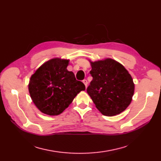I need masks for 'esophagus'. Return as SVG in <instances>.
<instances>
[{"label": "esophagus", "mask_w": 161, "mask_h": 161, "mask_svg": "<svg viewBox=\"0 0 161 161\" xmlns=\"http://www.w3.org/2000/svg\"><path fill=\"white\" fill-rule=\"evenodd\" d=\"M82 82H83V83L85 84V87L86 88V87H87V85H88V82H87V80H86V79H84L83 80H82Z\"/></svg>", "instance_id": "esophagus-1"}]
</instances>
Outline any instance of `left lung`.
Listing matches in <instances>:
<instances>
[{
    "mask_svg": "<svg viewBox=\"0 0 161 161\" xmlns=\"http://www.w3.org/2000/svg\"><path fill=\"white\" fill-rule=\"evenodd\" d=\"M91 64L92 80L86 91L96 108L106 116L121 114L132 99V78L124 66L109 58Z\"/></svg>",
    "mask_w": 161,
    "mask_h": 161,
    "instance_id": "1",
    "label": "left lung"
}]
</instances>
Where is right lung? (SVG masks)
I'll list each match as a JSON object with an SVG mask.
<instances>
[{
  "instance_id": "add662e5",
  "label": "right lung",
  "mask_w": 161,
  "mask_h": 161,
  "mask_svg": "<svg viewBox=\"0 0 161 161\" xmlns=\"http://www.w3.org/2000/svg\"><path fill=\"white\" fill-rule=\"evenodd\" d=\"M69 62L53 58L43 63L31 75L29 91L34 104L42 113L60 114L79 92L85 90V85L66 69Z\"/></svg>"
}]
</instances>
